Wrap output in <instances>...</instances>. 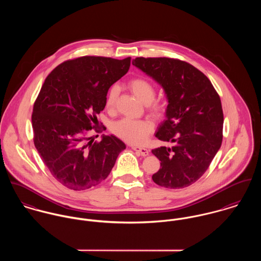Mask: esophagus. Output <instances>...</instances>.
Segmentation results:
<instances>
[{
    "mask_svg": "<svg viewBox=\"0 0 261 261\" xmlns=\"http://www.w3.org/2000/svg\"><path fill=\"white\" fill-rule=\"evenodd\" d=\"M132 149H134V150H136L137 152L141 153L143 156H147V155H149V151L148 149L140 148V147H135V146H132Z\"/></svg>",
    "mask_w": 261,
    "mask_h": 261,
    "instance_id": "34e87169",
    "label": "esophagus"
}]
</instances>
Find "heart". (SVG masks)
<instances>
[{"instance_id":"b5f03b06","label":"heart","mask_w":261,"mask_h":261,"mask_svg":"<svg viewBox=\"0 0 261 261\" xmlns=\"http://www.w3.org/2000/svg\"><path fill=\"white\" fill-rule=\"evenodd\" d=\"M130 91L144 103L149 107V112L153 117L160 118L164 116L166 112V105L162 101H155V88L148 79L143 77L134 78L127 83ZM118 86L112 85L109 89L106 97V107L109 111H112L115 108ZM153 130L152 123L148 119H132L122 118L112 125V132L122 141L132 145H142L144 144L149 135Z\"/></svg>"}]
</instances>
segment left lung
Listing matches in <instances>:
<instances>
[{"label":"left lung","instance_id":"1","mask_svg":"<svg viewBox=\"0 0 261 261\" xmlns=\"http://www.w3.org/2000/svg\"><path fill=\"white\" fill-rule=\"evenodd\" d=\"M133 65L164 88L169 102L155 137L171 147L151 150L161 162L151 179L169 189L190 186L204 175L221 147L220 97L208 77L185 61L138 57Z\"/></svg>","mask_w":261,"mask_h":261}]
</instances>
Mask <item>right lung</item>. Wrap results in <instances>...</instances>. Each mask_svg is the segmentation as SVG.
<instances>
[{
    "label": "right lung",
    "mask_w": 261,
    "mask_h": 261,
    "mask_svg": "<svg viewBox=\"0 0 261 261\" xmlns=\"http://www.w3.org/2000/svg\"><path fill=\"white\" fill-rule=\"evenodd\" d=\"M130 57L122 60L82 56L64 61L48 75L32 113L34 145L52 176L74 191L96 186L108 178L122 141L88 133L106 108L110 87L125 74Z\"/></svg>",
    "instance_id": "obj_1"
}]
</instances>
